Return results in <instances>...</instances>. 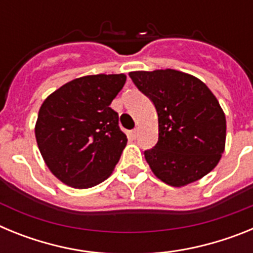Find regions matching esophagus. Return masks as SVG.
<instances>
[{"label": "esophagus", "mask_w": 253, "mask_h": 253, "mask_svg": "<svg viewBox=\"0 0 253 253\" xmlns=\"http://www.w3.org/2000/svg\"><path fill=\"white\" fill-rule=\"evenodd\" d=\"M138 135H139V129L135 128L133 131H131V137H133V138H137Z\"/></svg>", "instance_id": "esophagus-1"}]
</instances>
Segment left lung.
<instances>
[{
  "instance_id": "8db88e82",
  "label": "left lung",
  "mask_w": 253,
  "mask_h": 253,
  "mask_svg": "<svg viewBox=\"0 0 253 253\" xmlns=\"http://www.w3.org/2000/svg\"><path fill=\"white\" fill-rule=\"evenodd\" d=\"M129 77L157 110L158 142L144 152L154 176L184 187L208 175L222 158L227 137L224 111L209 87L169 68L135 71Z\"/></svg>"
}]
</instances>
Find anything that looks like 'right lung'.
<instances>
[{"instance_id":"1","label":"right lung","mask_w":253,"mask_h":253,"mask_svg":"<svg viewBox=\"0 0 253 253\" xmlns=\"http://www.w3.org/2000/svg\"><path fill=\"white\" fill-rule=\"evenodd\" d=\"M125 81L124 73L84 76L42 104L35 138L46 167L63 184L88 189L113 173L128 139L110 104Z\"/></svg>"}]
</instances>
